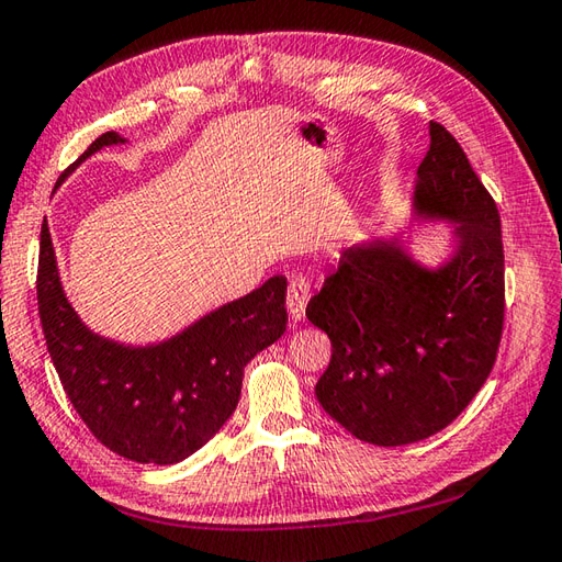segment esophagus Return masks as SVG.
I'll return each instance as SVG.
<instances>
[{
	"label": "esophagus",
	"mask_w": 562,
	"mask_h": 562,
	"mask_svg": "<svg viewBox=\"0 0 562 562\" xmlns=\"http://www.w3.org/2000/svg\"><path fill=\"white\" fill-rule=\"evenodd\" d=\"M311 301V281L305 277H295L289 283V293H285V305H289L291 319H303L305 317V305Z\"/></svg>",
	"instance_id": "esophagus-1"
}]
</instances>
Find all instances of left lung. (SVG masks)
<instances>
[{
	"label": "left lung",
	"instance_id": "left-lung-1",
	"mask_svg": "<svg viewBox=\"0 0 562 562\" xmlns=\"http://www.w3.org/2000/svg\"><path fill=\"white\" fill-rule=\"evenodd\" d=\"M429 137L412 213L453 225L451 257L431 269L397 237L351 245L305 311L331 341L319 405L375 446L449 427L487 381L505 323L497 205L456 137L434 121Z\"/></svg>",
	"mask_w": 562,
	"mask_h": 562
}]
</instances>
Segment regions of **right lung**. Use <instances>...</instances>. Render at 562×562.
Here are the masks:
<instances>
[{"instance_id":"1","label":"right lung","mask_w":562,"mask_h":562,"mask_svg":"<svg viewBox=\"0 0 562 562\" xmlns=\"http://www.w3.org/2000/svg\"><path fill=\"white\" fill-rule=\"evenodd\" d=\"M119 133L99 135L57 187ZM38 313L50 359L77 415L128 461L171 465L211 441L237 407L245 366L283 331L285 279L271 277L157 345H121L91 331L63 291L48 221L41 227Z\"/></svg>"}]
</instances>
